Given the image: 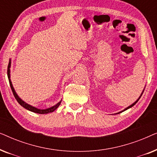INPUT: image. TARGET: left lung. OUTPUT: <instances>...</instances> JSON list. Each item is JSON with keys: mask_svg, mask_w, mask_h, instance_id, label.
Masks as SVG:
<instances>
[{"mask_svg": "<svg viewBox=\"0 0 157 157\" xmlns=\"http://www.w3.org/2000/svg\"><path fill=\"white\" fill-rule=\"evenodd\" d=\"M144 90H143V91H142V93H141V96H139V98H138V99H137V100L136 101H135L134 103H133V104H132V105H130V106H128V107H127V108H126L125 109H124V110H123V111H120V112H118V113H117H117H120L123 112V111H126V110H127V109H129V108H132V107L133 106H134V105H135V104H136L137 102H138V101L139 100V98H141V95H142V94H143V92H144Z\"/></svg>", "mask_w": 157, "mask_h": 157, "instance_id": "8db88e82", "label": "left lung"}]
</instances>
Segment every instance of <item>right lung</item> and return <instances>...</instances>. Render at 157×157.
Listing matches in <instances>:
<instances>
[{"label":"right lung","instance_id":"1","mask_svg":"<svg viewBox=\"0 0 157 157\" xmlns=\"http://www.w3.org/2000/svg\"><path fill=\"white\" fill-rule=\"evenodd\" d=\"M10 65H11V60L10 59L9 60V63H8V70H7L8 81H9V83H10V88H11V89H12L13 94L15 98H16L17 101L18 102V104H20L21 106H22L23 108L27 109V110L32 111V112H34V113H40V114H44V113H48L53 112V111H54L59 106V105L61 104V100L60 101L59 103H57V104H56L55 106H53L52 107H50V108L46 109H39L36 108V107H34V106H32L31 105L28 104L27 103H25L24 101H23L22 99H21V98L18 96V94H16V91H15L11 81H10Z\"/></svg>","mask_w":157,"mask_h":157}]
</instances>
